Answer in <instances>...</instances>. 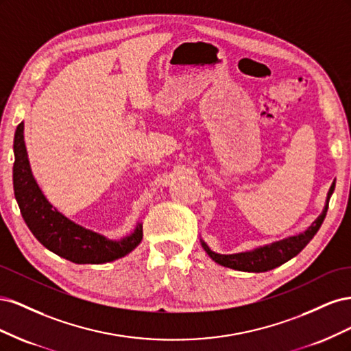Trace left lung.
I'll use <instances>...</instances> for the list:
<instances>
[{
  "label": "left lung",
  "mask_w": 351,
  "mask_h": 351,
  "mask_svg": "<svg viewBox=\"0 0 351 351\" xmlns=\"http://www.w3.org/2000/svg\"><path fill=\"white\" fill-rule=\"evenodd\" d=\"M334 189H335V182L332 183L331 187H329L322 214L312 222V226L309 228L300 232V234L287 237L280 241H274L271 244H265V246L250 252H241L234 254H221V253L212 252L204 240H200L202 247L205 249V252L209 254V258L212 261H215L217 263L222 265V267H227L231 269L246 271V272H265V271H271L274 268H277L280 265L294 258L295 254H299L306 247V244L313 239L317 230L321 228L322 222L326 217L329 199H331V195L334 193Z\"/></svg>",
  "instance_id": "obj_1"
}]
</instances>
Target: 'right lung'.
<instances>
[{
  "mask_svg": "<svg viewBox=\"0 0 351 351\" xmlns=\"http://www.w3.org/2000/svg\"><path fill=\"white\" fill-rule=\"evenodd\" d=\"M23 130L25 124L20 123L14 133L13 145V187L26 226L39 243L74 263L112 262L139 246L143 237L142 222L136 226L130 236L110 240L99 232L76 224L52 206L32 174Z\"/></svg>",
  "mask_w": 351,
  "mask_h": 351,
  "instance_id": "right-lung-1",
  "label": "right lung"
}]
</instances>
